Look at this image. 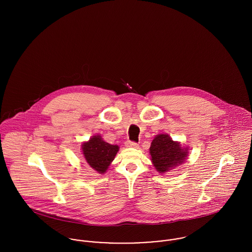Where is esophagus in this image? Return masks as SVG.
I'll return each instance as SVG.
<instances>
[{"mask_svg":"<svg viewBox=\"0 0 252 252\" xmlns=\"http://www.w3.org/2000/svg\"><path fill=\"white\" fill-rule=\"evenodd\" d=\"M125 145H126L127 147H138V144H137V143L131 142V141H127V142L125 143Z\"/></svg>","mask_w":252,"mask_h":252,"instance_id":"1","label":"esophagus"}]
</instances>
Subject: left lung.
<instances>
[{
    "mask_svg": "<svg viewBox=\"0 0 252 252\" xmlns=\"http://www.w3.org/2000/svg\"><path fill=\"white\" fill-rule=\"evenodd\" d=\"M149 153L155 169L165 174L182 164L188 155V147L174 142L167 134L157 135L150 145Z\"/></svg>",
    "mask_w": 252,
    "mask_h": 252,
    "instance_id": "left-lung-1",
    "label": "left lung"
}]
</instances>
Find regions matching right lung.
I'll list each match as a JSON object with an SVG mask.
<instances>
[{
    "label": "right lung",
    "instance_id": "1",
    "mask_svg": "<svg viewBox=\"0 0 252 252\" xmlns=\"http://www.w3.org/2000/svg\"><path fill=\"white\" fill-rule=\"evenodd\" d=\"M82 154L88 165L99 174H105L119 150L118 145L106 143L100 135L93 136L81 145Z\"/></svg>",
    "mask_w": 252,
    "mask_h": 252
}]
</instances>
